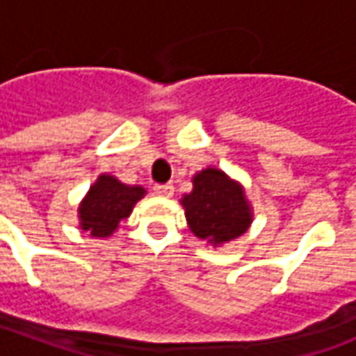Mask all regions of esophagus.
<instances>
[{
    "instance_id": "34e87169",
    "label": "esophagus",
    "mask_w": 356,
    "mask_h": 356,
    "mask_svg": "<svg viewBox=\"0 0 356 356\" xmlns=\"http://www.w3.org/2000/svg\"><path fill=\"white\" fill-rule=\"evenodd\" d=\"M154 194L156 196H160V198H170V196H173V185H154Z\"/></svg>"
}]
</instances>
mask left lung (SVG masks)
Returning <instances> with one entry per match:
<instances>
[{
    "instance_id": "8db88e82",
    "label": "left lung",
    "mask_w": 356,
    "mask_h": 356,
    "mask_svg": "<svg viewBox=\"0 0 356 356\" xmlns=\"http://www.w3.org/2000/svg\"><path fill=\"white\" fill-rule=\"evenodd\" d=\"M181 204L194 236L216 248L238 238L254 219L242 185L217 168L198 171Z\"/></svg>"
}]
</instances>
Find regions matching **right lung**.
<instances>
[{
    "label": "right lung",
    "mask_w": 356,
    "mask_h": 356,
    "mask_svg": "<svg viewBox=\"0 0 356 356\" xmlns=\"http://www.w3.org/2000/svg\"><path fill=\"white\" fill-rule=\"evenodd\" d=\"M145 194L143 186L124 185L116 177L102 173L78 208L80 227L95 238H108Z\"/></svg>",
    "instance_id": "right-lung-1"
}]
</instances>
